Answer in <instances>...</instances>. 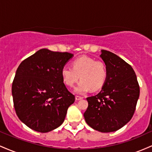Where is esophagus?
Masks as SVG:
<instances>
[{
  "mask_svg": "<svg viewBox=\"0 0 152 152\" xmlns=\"http://www.w3.org/2000/svg\"><path fill=\"white\" fill-rule=\"evenodd\" d=\"M83 99V97L79 96H76V101L81 100V99Z\"/></svg>",
  "mask_w": 152,
  "mask_h": 152,
  "instance_id": "obj_1",
  "label": "esophagus"
}]
</instances>
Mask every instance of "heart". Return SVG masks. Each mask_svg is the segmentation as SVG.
Listing matches in <instances>:
<instances>
[{
  "label": "heart",
  "mask_w": 152,
  "mask_h": 152,
  "mask_svg": "<svg viewBox=\"0 0 152 152\" xmlns=\"http://www.w3.org/2000/svg\"><path fill=\"white\" fill-rule=\"evenodd\" d=\"M72 66L73 68L64 66L61 76L64 83L69 86H74L80 77L81 81L74 88L75 93L83 94L91 88L97 91L104 86L107 78V70L103 61L83 56L75 59Z\"/></svg>",
  "instance_id": "heart-1"
}]
</instances>
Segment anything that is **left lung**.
Segmentation results:
<instances>
[{
	"mask_svg": "<svg viewBox=\"0 0 152 152\" xmlns=\"http://www.w3.org/2000/svg\"><path fill=\"white\" fill-rule=\"evenodd\" d=\"M100 57L107 70V78L97 95L86 98L88 106L83 114L94 129L116 132L132 119L138 99L139 86L134 69L116 54L101 50Z\"/></svg>",
	"mask_w": 152,
	"mask_h": 152,
	"instance_id": "8db88e82",
	"label": "left lung"
}]
</instances>
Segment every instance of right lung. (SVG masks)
<instances>
[{"mask_svg":"<svg viewBox=\"0 0 152 152\" xmlns=\"http://www.w3.org/2000/svg\"><path fill=\"white\" fill-rule=\"evenodd\" d=\"M73 56L43 48L17 69L12 84L14 108L19 119L31 129L46 133L64 121L75 96L64 84L61 69Z\"/></svg>","mask_w":152,"mask_h":152,"instance_id":"obj_1","label":"right lung"}]
</instances>
